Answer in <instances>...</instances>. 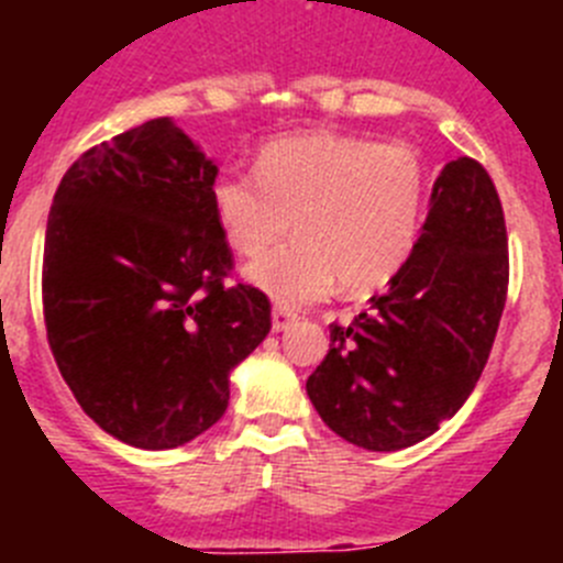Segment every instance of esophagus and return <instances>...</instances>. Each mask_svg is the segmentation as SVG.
<instances>
[{"label":"esophagus","instance_id":"obj_1","mask_svg":"<svg viewBox=\"0 0 563 563\" xmlns=\"http://www.w3.org/2000/svg\"><path fill=\"white\" fill-rule=\"evenodd\" d=\"M298 318L296 310H287V307H273V330L282 332L292 324Z\"/></svg>","mask_w":563,"mask_h":563}]
</instances>
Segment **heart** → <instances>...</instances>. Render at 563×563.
Segmentation results:
<instances>
[{
	"mask_svg": "<svg viewBox=\"0 0 563 563\" xmlns=\"http://www.w3.org/2000/svg\"><path fill=\"white\" fill-rule=\"evenodd\" d=\"M429 174L406 143L355 134H292L267 143L256 172L213 183V211L242 256H258L296 228L298 239L247 267L278 305L301 307L343 290H380L415 253Z\"/></svg>",
	"mask_w": 563,
	"mask_h": 563,
	"instance_id": "obj_1",
	"label": "heart"
}]
</instances>
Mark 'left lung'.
Segmentation results:
<instances>
[{"mask_svg": "<svg viewBox=\"0 0 563 563\" xmlns=\"http://www.w3.org/2000/svg\"><path fill=\"white\" fill-rule=\"evenodd\" d=\"M507 228L490 174L474 157L442 168L420 242L389 290L307 377L321 420L366 451H400L434 434L474 391L507 301Z\"/></svg>", "mask_w": 563, "mask_h": 563, "instance_id": "1", "label": "left lung"}]
</instances>
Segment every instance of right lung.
<instances>
[{"label": "right lung", "mask_w": 563, "mask_h": 563, "mask_svg": "<svg viewBox=\"0 0 563 563\" xmlns=\"http://www.w3.org/2000/svg\"><path fill=\"white\" fill-rule=\"evenodd\" d=\"M217 166L168 118L92 146L47 217L42 305L69 391L114 440L163 451L228 409V375L271 332V298L228 282Z\"/></svg>", "instance_id": "add662e5"}]
</instances>
